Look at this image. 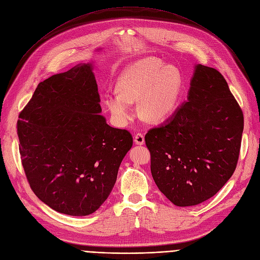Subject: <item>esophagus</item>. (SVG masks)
<instances>
[{
    "instance_id": "esophagus-1",
    "label": "esophagus",
    "mask_w": 260,
    "mask_h": 260,
    "mask_svg": "<svg viewBox=\"0 0 260 260\" xmlns=\"http://www.w3.org/2000/svg\"><path fill=\"white\" fill-rule=\"evenodd\" d=\"M134 141H135V143L138 144V145L144 144V135L141 134V133L136 134V136H135V138H134Z\"/></svg>"
}]
</instances>
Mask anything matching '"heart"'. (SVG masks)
Here are the masks:
<instances>
[{
  "label": "heart",
  "instance_id": "heart-1",
  "mask_svg": "<svg viewBox=\"0 0 260 260\" xmlns=\"http://www.w3.org/2000/svg\"><path fill=\"white\" fill-rule=\"evenodd\" d=\"M118 93L107 94L105 105L115 123L125 126L134 119L133 103L138 101L140 115L160 122L176 111L183 90V78L173 66L148 57L126 68L117 84Z\"/></svg>",
  "mask_w": 260,
  "mask_h": 260
}]
</instances>
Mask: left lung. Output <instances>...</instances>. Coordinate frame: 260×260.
<instances>
[{
	"instance_id": "8db88e82",
	"label": "left lung",
	"mask_w": 260,
	"mask_h": 260,
	"mask_svg": "<svg viewBox=\"0 0 260 260\" xmlns=\"http://www.w3.org/2000/svg\"><path fill=\"white\" fill-rule=\"evenodd\" d=\"M187 99L144 137L154 182L179 207L198 205L226 184L243 132L242 110L218 70L197 64Z\"/></svg>"
}]
</instances>
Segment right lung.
<instances>
[{"label":"right lung","mask_w":260,"mask_h":260,"mask_svg":"<svg viewBox=\"0 0 260 260\" xmlns=\"http://www.w3.org/2000/svg\"><path fill=\"white\" fill-rule=\"evenodd\" d=\"M92 63L39 83L17 123L19 151L39 200L69 216H88L106 201L131 150L128 131L100 115Z\"/></svg>","instance_id":"add662e5"}]
</instances>
